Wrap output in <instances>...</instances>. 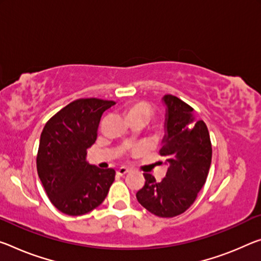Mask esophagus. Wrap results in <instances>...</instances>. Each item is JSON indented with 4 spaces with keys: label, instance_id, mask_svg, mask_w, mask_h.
Segmentation results:
<instances>
[{
    "label": "esophagus",
    "instance_id": "obj_1",
    "mask_svg": "<svg viewBox=\"0 0 261 261\" xmlns=\"http://www.w3.org/2000/svg\"><path fill=\"white\" fill-rule=\"evenodd\" d=\"M129 172V168H126V167H119L118 169H117V174L118 175H125L126 173Z\"/></svg>",
    "mask_w": 261,
    "mask_h": 261
}]
</instances>
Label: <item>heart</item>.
I'll use <instances>...</instances> for the list:
<instances>
[{"label":"heart","mask_w":261,"mask_h":261,"mask_svg":"<svg viewBox=\"0 0 261 261\" xmlns=\"http://www.w3.org/2000/svg\"><path fill=\"white\" fill-rule=\"evenodd\" d=\"M152 115V108L145 102H138L132 105L126 109L127 119L132 118H144L147 122Z\"/></svg>","instance_id":"b5f03b06"}]
</instances>
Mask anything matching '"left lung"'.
<instances>
[{"mask_svg": "<svg viewBox=\"0 0 261 261\" xmlns=\"http://www.w3.org/2000/svg\"><path fill=\"white\" fill-rule=\"evenodd\" d=\"M163 102L166 118L159 153L166 159L167 173L160 182L145 173V185L136 197L155 216L174 217L194 203L204 186L213 148L208 127L195 118L192 107L173 95H165Z\"/></svg>", "mask_w": 261, "mask_h": 261, "instance_id": "obj_1", "label": "left lung"}]
</instances>
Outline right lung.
Returning <instances> with one entry per match:
<instances>
[{
	"instance_id": "1",
	"label": "right lung",
	"mask_w": 261,
	"mask_h": 261,
	"mask_svg": "<svg viewBox=\"0 0 261 261\" xmlns=\"http://www.w3.org/2000/svg\"><path fill=\"white\" fill-rule=\"evenodd\" d=\"M115 105L80 98L57 113L40 135L37 171L49 201L69 216L92 212L108 195L115 169L87 163V150L97 138L101 116Z\"/></svg>"
}]
</instances>
